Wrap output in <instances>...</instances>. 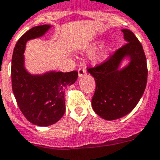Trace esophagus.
Wrapping results in <instances>:
<instances>
[{
    "mask_svg": "<svg viewBox=\"0 0 160 160\" xmlns=\"http://www.w3.org/2000/svg\"><path fill=\"white\" fill-rule=\"evenodd\" d=\"M87 74V71L85 68H79L78 69V77L79 78H82L84 75H86Z\"/></svg>",
    "mask_w": 160,
    "mask_h": 160,
    "instance_id": "obj_1",
    "label": "esophagus"
}]
</instances>
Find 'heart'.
Masks as SVG:
<instances>
[{
	"mask_svg": "<svg viewBox=\"0 0 160 160\" xmlns=\"http://www.w3.org/2000/svg\"><path fill=\"white\" fill-rule=\"evenodd\" d=\"M100 45H101V42H97L92 43V44H91V45L88 47L87 51H88V52H93L94 51L97 50ZM110 49H111V48H108L107 49H105V50L102 51V52H98V54H96V55L93 57V60L95 61V62H98L105 60V59L107 58L108 56Z\"/></svg>",
	"mask_w": 160,
	"mask_h": 160,
	"instance_id": "b5f03b06",
	"label": "heart"
}]
</instances>
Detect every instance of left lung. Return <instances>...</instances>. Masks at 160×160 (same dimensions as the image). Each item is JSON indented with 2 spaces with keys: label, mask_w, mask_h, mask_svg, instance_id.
Returning a JSON list of instances; mask_svg holds the SVG:
<instances>
[{
  "label": "left lung",
  "mask_w": 160,
  "mask_h": 160,
  "mask_svg": "<svg viewBox=\"0 0 160 160\" xmlns=\"http://www.w3.org/2000/svg\"><path fill=\"white\" fill-rule=\"evenodd\" d=\"M121 31L127 43L99 66L88 69L96 82L92 109L109 121L124 117L135 108L145 90L148 78L141 43L130 30ZM124 60L127 64L121 68Z\"/></svg>",
  "instance_id": "1"
}]
</instances>
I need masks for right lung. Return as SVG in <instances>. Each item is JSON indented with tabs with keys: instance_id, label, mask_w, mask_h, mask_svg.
I'll use <instances>...</instances> for the list:
<instances>
[{
	"instance_id": "add662e5",
	"label": "right lung",
	"mask_w": 160,
	"mask_h": 160,
	"mask_svg": "<svg viewBox=\"0 0 160 160\" xmlns=\"http://www.w3.org/2000/svg\"><path fill=\"white\" fill-rule=\"evenodd\" d=\"M52 26L32 27L16 44L12 59V91L20 110L32 123L41 127L54 124L65 112V88L78 79V72L48 71L32 74L25 66V49L29 40L42 38Z\"/></svg>"
}]
</instances>
